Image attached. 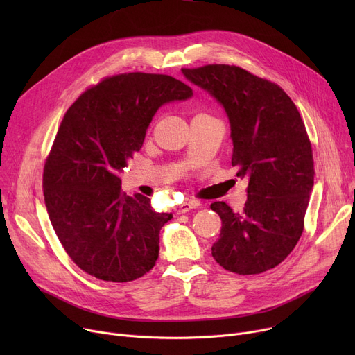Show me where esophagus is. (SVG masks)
<instances>
[{
    "label": "esophagus",
    "instance_id": "obj_1",
    "mask_svg": "<svg viewBox=\"0 0 355 355\" xmlns=\"http://www.w3.org/2000/svg\"><path fill=\"white\" fill-rule=\"evenodd\" d=\"M196 207H198V202H196V201L182 202V204H180V206L175 207V213L177 214H184V213H189L190 210H193Z\"/></svg>",
    "mask_w": 355,
    "mask_h": 355
}]
</instances>
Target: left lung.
Returning a JSON list of instances; mask_svg holds the SVG:
<instances>
[{"label": "left lung", "instance_id": "1", "mask_svg": "<svg viewBox=\"0 0 355 355\" xmlns=\"http://www.w3.org/2000/svg\"><path fill=\"white\" fill-rule=\"evenodd\" d=\"M225 107L230 121L237 177L246 178L248 201L234 213L225 201L211 204L221 218L211 248L229 272L257 275L288 257L304 232L313 187V158L305 123L276 83L229 64L181 69Z\"/></svg>", "mask_w": 355, "mask_h": 355}]
</instances>
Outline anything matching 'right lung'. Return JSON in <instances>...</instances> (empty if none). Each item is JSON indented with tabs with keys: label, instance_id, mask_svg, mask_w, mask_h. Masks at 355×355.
Returning <instances> with one entry per match:
<instances>
[{
	"label": "right lung",
	"instance_id": "1",
	"mask_svg": "<svg viewBox=\"0 0 355 355\" xmlns=\"http://www.w3.org/2000/svg\"><path fill=\"white\" fill-rule=\"evenodd\" d=\"M191 96L168 74L122 73L86 89L64 114L44 164V202L66 253L90 276L130 282L154 268L173 214L126 196L119 174L158 107Z\"/></svg>",
	"mask_w": 355,
	"mask_h": 355
}]
</instances>
